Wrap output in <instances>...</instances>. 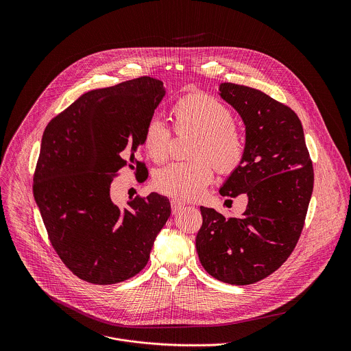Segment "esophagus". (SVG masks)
<instances>
[{"instance_id": "34e87169", "label": "esophagus", "mask_w": 351, "mask_h": 351, "mask_svg": "<svg viewBox=\"0 0 351 351\" xmlns=\"http://www.w3.org/2000/svg\"><path fill=\"white\" fill-rule=\"evenodd\" d=\"M171 210H173V213H178L181 209H184V206H185V204L184 202H181V201L178 200H171Z\"/></svg>"}]
</instances>
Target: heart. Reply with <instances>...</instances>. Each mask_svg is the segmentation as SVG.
<instances>
[{
	"label": "heart",
	"instance_id": "obj_1",
	"mask_svg": "<svg viewBox=\"0 0 351 351\" xmlns=\"http://www.w3.org/2000/svg\"><path fill=\"white\" fill-rule=\"evenodd\" d=\"M177 131H193L199 138L192 151L195 162L171 163L156 171L155 188L178 200L199 199L213 178L212 165L221 173L239 166L245 142L234 127V114L221 101L206 95H189L171 108ZM143 147L154 162H165L171 149V131L165 121L152 117L146 124Z\"/></svg>",
	"mask_w": 351,
	"mask_h": 351
}]
</instances>
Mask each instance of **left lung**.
Segmentation results:
<instances>
[{"label": "left lung", "instance_id": "1", "mask_svg": "<svg viewBox=\"0 0 351 351\" xmlns=\"http://www.w3.org/2000/svg\"><path fill=\"white\" fill-rule=\"evenodd\" d=\"M219 96L245 124V155L219 193L249 202L241 217L200 206L196 249L216 280L249 285L276 271L292 254L313 189V169L300 119L287 105L243 85L220 84Z\"/></svg>", "mask_w": 351, "mask_h": 351}]
</instances>
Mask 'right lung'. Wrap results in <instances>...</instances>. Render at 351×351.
I'll list each match as a JSON object with an SVG mask.
<instances>
[{
    "instance_id": "1",
    "label": "right lung",
    "mask_w": 351,
    "mask_h": 351,
    "mask_svg": "<svg viewBox=\"0 0 351 351\" xmlns=\"http://www.w3.org/2000/svg\"><path fill=\"white\" fill-rule=\"evenodd\" d=\"M166 95L163 82L142 77L84 93L45 130L34 177V197L51 245L81 280L109 285L136 276L171 213L155 192L116 205L114 174L135 159L146 124Z\"/></svg>"
}]
</instances>
